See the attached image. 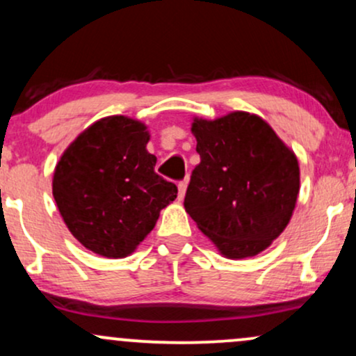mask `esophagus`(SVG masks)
<instances>
[{
  "instance_id": "esophagus-1",
  "label": "esophagus",
  "mask_w": 356,
  "mask_h": 356,
  "mask_svg": "<svg viewBox=\"0 0 356 356\" xmlns=\"http://www.w3.org/2000/svg\"><path fill=\"white\" fill-rule=\"evenodd\" d=\"M177 189H179V199H182L184 195H186V191H187V179L186 181H181L177 184Z\"/></svg>"
}]
</instances>
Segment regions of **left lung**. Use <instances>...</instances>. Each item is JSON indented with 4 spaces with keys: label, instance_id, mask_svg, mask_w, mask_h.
<instances>
[{
    "label": "left lung",
    "instance_id": "obj_1",
    "mask_svg": "<svg viewBox=\"0 0 356 356\" xmlns=\"http://www.w3.org/2000/svg\"><path fill=\"white\" fill-rule=\"evenodd\" d=\"M201 164L192 170L184 207L231 259L264 251L288 226L300 192V165L261 117L232 112L194 118Z\"/></svg>",
    "mask_w": 356,
    "mask_h": 356
}]
</instances>
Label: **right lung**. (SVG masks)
Listing matches in <instances>:
<instances>
[{
    "label": "right lung",
    "instance_id": "right-lung-1",
    "mask_svg": "<svg viewBox=\"0 0 356 356\" xmlns=\"http://www.w3.org/2000/svg\"><path fill=\"white\" fill-rule=\"evenodd\" d=\"M142 122L105 117L80 134L60 157L53 197L65 224L90 251L125 257L154 229L177 187L155 174Z\"/></svg>",
    "mask_w": 356,
    "mask_h": 356
}]
</instances>
